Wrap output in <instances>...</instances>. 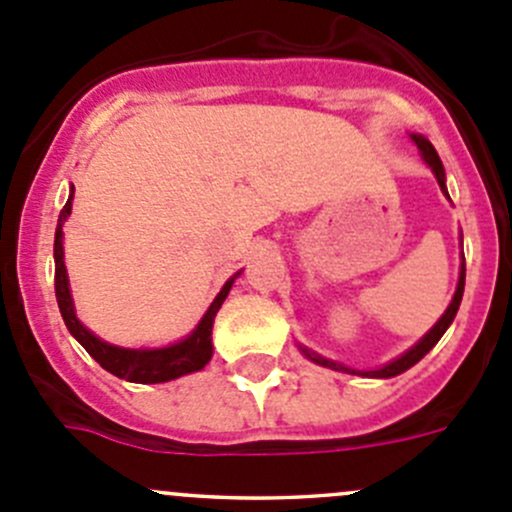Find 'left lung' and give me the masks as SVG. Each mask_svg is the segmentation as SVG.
I'll return each instance as SVG.
<instances>
[{
  "label": "left lung",
  "instance_id": "8db88e82",
  "mask_svg": "<svg viewBox=\"0 0 512 512\" xmlns=\"http://www.w3.org/2000/svg\"><path fill=\"white\" fill-rule=\"evenodd\" d=\"M411 141L416 143V148H418V151H421V158L426 160L428 168L433 170V175H436V180H438V185H441L443 195H446V198H448V190H446V170H443V163H441V158H438L436 148H433L431 143L426 141V138L418 136V133H411ZM463 287H466V260L461 262V275H458V287H456V294H453L451 304H448V309H446V312H443V317L438 319V322L433 324L431 329H428V334H423L421 342L414 344V347H411L409 352H406V354H401L399 359H394V361H389V364L381 366V369H374V371H356V369H349V366L339 364V361L324 359V356H319V354L309 352V349H304V347H299V349H302V354L307 356V359H312L314 364H319V366H329V369H334V371H347V374L371 376V379H391V376H399V374H404L406 369H411V366H414L416 361H421L423 356H426L428 352H431L433 347H436L438 339H441L443 334H446V329L451 327V322H453V319H456L458 307H461Z\"/></svg>",
  "mask_w": 512,
  "mask_h": 512
}]
</instances>
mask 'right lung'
Returning <instances> with one entry per match:
<instances>
[{
    "mask_svg": "<svg viewBox=\"0 0 512 512\" xmlns=\"http://www.w3.org/2000/svg\"><path fill=\"white\" fill-rule=\"evenodd\" d=\"M71 200H74V188H71L69 200H66L64 210L59 213V225H56V237H54V287H56V302H59L61 317H64L66 327L74 334L76 342L86 349L98 364L106 371H111L118 379L133 381V384H163V381H173L178 376L193 374V371H200L213 356V322L218 309L223 307L227 292H230L232 282L240 275L237 272L235 277L225 282V287L220 289L218 297L213 299V304L208 307V312L203 314V319L198 322V327L178 344H170V347L160 349H123L113 347V344L98 339L94 332L84 327L79 322L74 312V299H71L69 289V275H66L64 265V227L66 218L71 215Z\"/></svg>",
    "mask_w": 512,
    "mask_h": 512,
    "instance_id": "1",
    "label": "right lung"
}]
</instances>
